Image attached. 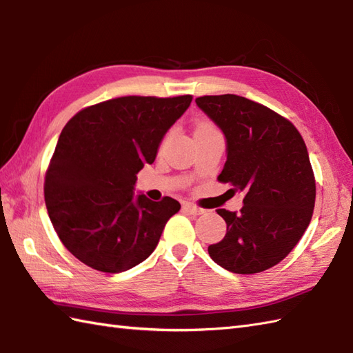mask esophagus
I'll use <instances>...</instances> for the list:
<instances>
[{
  "mask_svg": "<svg viewBox=\"0 0 353 353\" xmlns=\"http://www.w3.org/2000/svg\"><path fill=\"white\" fill-rule=\"evenodd\" d=\"M183 208L187 211V213L194 214V216H199V214H203V213H205V210H203V208H199V207H196V205H193V203H189V202L184 203Z\"/></svg>",
  "mask_w": 353,
  "mask_h": 353,
  "instance_id": "esophagus-1",
  "label": "esophagus"
}]
</instances>
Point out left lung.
I'll use <instances>...</instances> for the list:
<instances>
[{"label": "left lung", "mask_w": 353, "mask_h": 353, "mask_svg": "<svg viewBox=\"0 0 353 353\" xmlns=\"http://www.w3.org/2000/svg\"><path fill=\"white\" fill-rule=\"evenodd\" d=\"M196 105L225 136L219 181L245 193L239 213L216 210L226 234L208 254L232 273L268 270L292 252L311 222L316 181L307 146L292 122L248 98L201 97Z\"/></svg>", "instance_id": "left-lung-1"}]
</instances>
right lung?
Here are the masks:
<instances>
[{"label":"right lung","mask_w":353,"mask_h":353,"mask_svg":"<svg viewBox=\"0 0 353 353\" xmlns=\"http://www.w3.org/2000/svg\"><path fill=\"white\" fill-rule=\"evenodd\" d=\"M190 103V95L122 97L84 108L61 130L45 203L59 239L85 265L121 273L154 252L181 205L134 194L136 175Z\"/></svg>","instance_id":"1"}]
</instances>
